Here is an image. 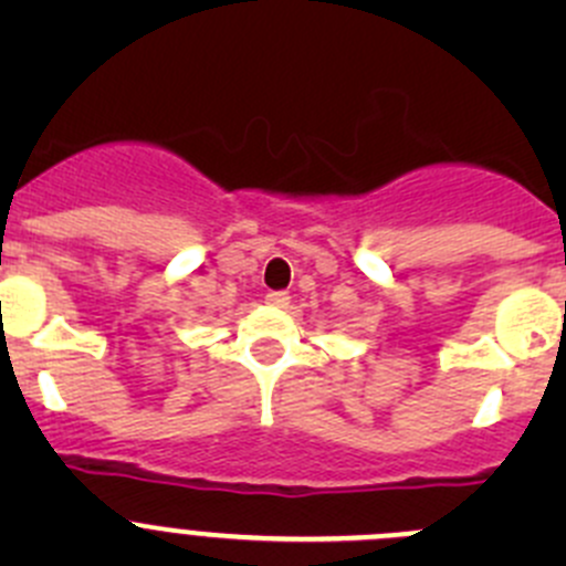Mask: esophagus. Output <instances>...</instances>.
Returning <instances> with one entry per match:
<instances>
[{"mask_svg": "<svg viewBox=\"0 0 566 566\" xmlns=\"http://www.w3.org/2000/svg\"><path fill=\"white\" fill-rule=\"evenodd\" d=\"M265 304L279 306V310H284V306L290 304V293H284V290H271V293L265 295Z\"/></svg>", "mask_w": 566, "mask_h": 566, "instance_id": "obj_1", "label": "esophagus"}]
</instances>
